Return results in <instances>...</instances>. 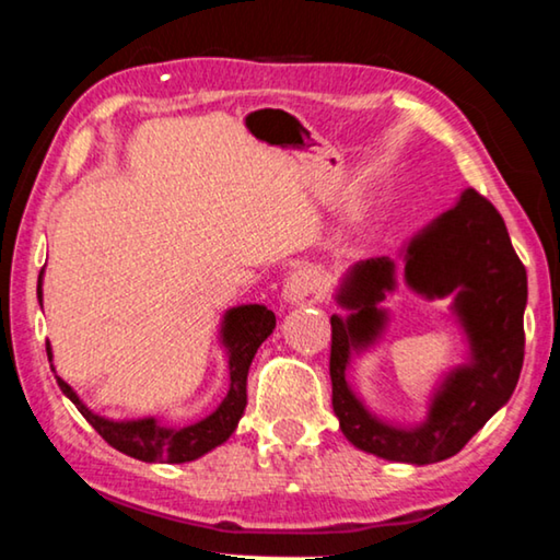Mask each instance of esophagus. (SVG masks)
<instances>
[{"label":"esophagus","mask_w":560,"mask_h":560,"mask_svg":"<svg viewBox=\"0 0 560 560\" xmlns=\"http://www.w3.org/2000/svg\"><path fill=\"white\" fill-rule=\"evenodd\" d=\"M319 291V277L312 269H294L283 281V302L287 304H302L308 296Z\"/></svg>","instance_id":"34e87169"}]
</instances>
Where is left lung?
I'll use <instances>...</instances> for the list:
<instances>
[{"label": "left lung", "mask_w": 560, "mask_h": 560, "mask_svg": "<svg viewBox=\"0 0 560 560\" xmlns=\"http://www.w3.org/2000/svg\"><path fill=\"white\" fill-rule=\"evenodd\" d=\"M397 278L429 301L450 298L451 318L468 347L466 362L443 375L425 420L417 425L370 411L348 382L351 362L384 336V302ZM334 302L345 314H331V407L345 438L364 453L410 465L447 460L518 385L528 277L500 213L472 188L417 231L399 248V261L377 256L349 266Z\"/></svg>", "instance_id": "1"}]
</instances>
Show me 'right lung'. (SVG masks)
Returning <instances> with one entry per match:
<instances>
[{
  "label": "right lung",
  "instance_id": "right-lung-1",
  "mask_svg": "<svg viewBox=\"0 0 560 560\" xmlns=\"http://www.w3.org/2000/svg\"><path fill=\"white\" fill-rule=\"evenodd\" d=\"M42 277L45 269L39 271L37 281V299L42 306ZM273 327H277V316L269 312L264 304H241L226 308L221 319L219 341L226 352L229 362V392L221 399L211 415L203 420L190 422L186 428H175L158 417H138V420H113V417H103L90 410L82 402L78 392H74L62 377H57L62 395L78 407L80 415L93 424L107 445L120 450L122 455L136 457L143 463H190L211 453L219 445H223L238 428V420L246 410V377L248 366H252L258 347L271 337ZM47 360L52 366V347L47 341Z\"/></svg>",
  "mask_w": 560,
  "mask_h": 560
}]
</instances>
